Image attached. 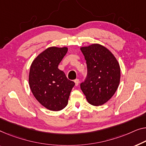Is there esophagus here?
<instances>
[{
    "instance_id": "1",
    "label": "esophagus",
    "mask_w": 146,
    "mask_h": 146,
    "mask_svg": "<svg viewBox=\"0 0 146 146\" xmlns=\"http://www.w3.org/2000/svg\"><path fill=\"white\" fill-rule=\"evenodd\" d=\"M74 82H75V86H78V85H79V79H75V81H74Z\"/></svg>"
}]
</instances>
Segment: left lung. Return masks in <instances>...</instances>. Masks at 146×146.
<instances>
[{
    "label": "left lung",
    "mask_w": 146,
    "mask_h": 146,
    "mask_svg": "<svg viewBox=\"0 0 146 146\" xmlns=\"http://www.w3.org/2000/svg\"><path fill=\"white\" fill-rule=\"evenodd\" d=\"M87 65V75L80 84L89 104L101 106L111 98L118 88L120 66L108 48L98 44L80 48Z\"/></svg>",
    "instance_id": "1"
}]
</instances>
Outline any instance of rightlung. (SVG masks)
Masks as SVG:
<instances>
[{
  "mask_svg": "<svg viewBox=\"0 0 146 146\" xmlns=\"http://www.w3.org/2000/svg\"><path fill=\"white\" fill-rule=\"evenodd\" d=\"M67 48L50 47L39 54L30 67L29 82L39 103L48 110L60 111L66 107L75 82L58 69Z\"/></svg>",
  "mask_w": 146,
  "mask_h": 146,
  "instance_id": "obj_1",
  "label": "right lung"
}]
</instances>
